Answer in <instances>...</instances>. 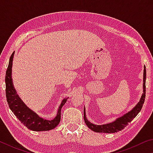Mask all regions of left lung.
<instances>
[{"label": "left lung", "instance_id": "1", "mask_svg": "<svg viewBox=\"0 0 153 153\" xmlns=\"http://www.w3.org/2000/svg\"><path fill=\"white\" fill-rule=\"evenodd\" d=\"M146 67L144 66V73H143V93L141 96L140 101L137 103L131 111H128V113L124 114L121 117L116 119L115 121L112 122L103 124V125H95L87 120L86 115V109L84 108V119L86 126L95 132L98 133H115L122 130L126 127L130 123L134 118L138 115L140 111H141L142 105H143L146 97Z\"/></svg>", "mask_w": 153, "mask_h": 153}]
</instances>
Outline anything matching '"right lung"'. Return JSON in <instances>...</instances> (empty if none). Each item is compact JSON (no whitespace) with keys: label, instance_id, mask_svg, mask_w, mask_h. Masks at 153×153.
Listing matches in <instances>:
<instances>
[{"label":"right lung","instance_id":"1","mask_svg":"<svg viewBox=\"0 0 153 153\" xmlns=\"http://www.w3.org/2000/svg\"><path fill=\"white\" fill-rule=\"evenodd\" d=\"M15 52L13 53L9 59V65L6 71L5 84H6V97L9 107L14 115L16 116L21 123L25 126L35 131H48L55 128L59 125L61 120V111L65 103L67 102V98H64L59 105L57 113L55 118L52 120H48L40 117L37 113L27 107L17 94L13 86L12 79V65Z\"/></svg>","mask_w":153,"mask_h":153}]
</instances>
